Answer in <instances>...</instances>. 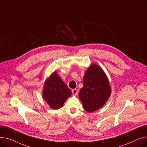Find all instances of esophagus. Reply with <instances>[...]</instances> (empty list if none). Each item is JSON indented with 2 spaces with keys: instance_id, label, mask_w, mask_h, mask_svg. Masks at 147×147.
Returning a JSON list of instances; mask_svg holds the SVG:
<instances>
[{
  "instance_id": "1",
  "label": "esophagus",
  "mask_w": 147,
  "mask_h": 147,
  "mask_svg": "<svg viewBox=\"0 0 147 147\" xmlns=\"http://www.w3.org/2000/svg\"><path fill=\"white\" fill-rule=\"evenodd\" d=\"M78 90L77 89H76V88H75V89H73L72 90V94L74 95V96H76V95L78 94Z\"/></svg>"
}]
</instances>
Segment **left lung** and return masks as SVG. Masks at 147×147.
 Returning a JSON list of instances; mask_svg holds the SVG:
<instances>
[{
	"label": "left lung",
	"mask_w": 147,
	"mask_h": 147,
	"mask_svg": "<svg viewBox=\"0 0 147 147\" xmlns=\"http://www.w3.org/2000/svg\"><path fill=\"white\" fill-rule=\"evenodd\" d=\"M83 84L79 98L84 109L92 113L102 107L109 100L111 92L109 81L102 69L92 63L84 74Z\"/></svg>",
	"instance_id": "left-lung-1"
}]
</instances>
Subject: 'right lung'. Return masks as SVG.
<instances>
[{
  "instance_id": "obj_1",
  "label": "right lung",
  "mask_w": 147,
  "mask_h": 147,
  "mask_svg": "<svg viewBox=\"0 0 147 147\" xmlns=\"http://www.w3.org/2000/svg\"><path fill=\"white\" fill-rule=\"evenodd\" d=\"M71 94V90L56 71L51 74L45 82L42 97L53 110L61 108Z\"/></svg>"
}]
</instances>
